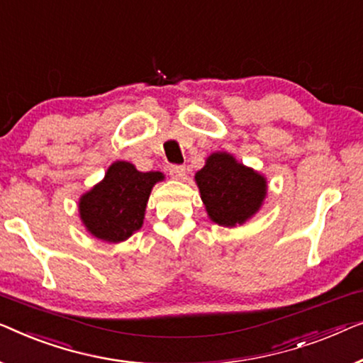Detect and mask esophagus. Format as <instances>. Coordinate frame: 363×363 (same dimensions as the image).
Returning <instances> with one entry per match:
<instances>
[{"label":"esophagus","instance_id":"1","mask_svg":"<svg viewBox=\"0 0 363 363\" xmlns=\"http://www.w3.org/2000/svg\"><path fill=\"white\" fill-rule=\"evenodd\" d=\"M169 174L174 177V179H182L186 176V167L181 164H171L169 166Z\"/></svg>","mask_w":363,"mask_h":363}]
</instances>
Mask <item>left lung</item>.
<instances>
[{"label": "left lung", "instance_id": "obj_1", "mask_svg": "<svg viewBox=\"0 0 363 363\" xmlns=\"http://www.w3.org/2000/svg\"><path fill=\"white\" fill-rule=\"evenodd\" d=\"M208 217L218 225L235 227L253 216L267 196V181L235 161L227 152H213L196 174Z\"/></svg>", "mask_w": 363, "mask_h": 363}]
</instances>
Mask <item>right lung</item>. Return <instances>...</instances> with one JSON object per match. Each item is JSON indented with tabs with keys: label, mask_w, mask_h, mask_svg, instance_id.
I'll return each instance as SVG.
<instances>
[{
	"label": "right lung",
	"mask_w": 363,
	"mask_h": 363,
	"mask_svg": "<svg viewBox=\"0 0 363 363\" xmlns=\"http://www.w3.org/2000/svg\"><path fill=\"white\" fill-rule=\"evenodd\" d=\"M161 172H140L125 161L108 167L105 179L82 196L80 218L91 235L106 242H123L140 230L151 189Z\"/></svg>",
	"instance_id": "1"
}]
</instances>
